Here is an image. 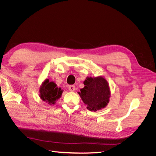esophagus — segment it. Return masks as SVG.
<instances>
[{
  "label": "esophagus",
  "instance_id": "esophagus-1",
  "mask_svg": "<svg viewBox=\"0 0 156 156\" xmlns=\"http://www.w3.org/2000/svg\"><path fill=\"white\" fill-rule=\"evenodd\" d=\"M68 88L69 90V91L71 92H73L75 90V87L74 85H69L68 87Z\"/></svg>",
  "mask_w": 156,
  "mask_h": 156
}]
</instances>
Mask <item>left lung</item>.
I'll return each mask as SVG.
<instances>
[{"instance_id":"left-lung-1","label":"left lung","mask_w":156,"mask_h":156,"mask_svg":"<svg viewBox=\"0 0 156 156\" xmlns=\"http://www.w3.org/2000/svg\"><path fill=\"white\" fill-rule=\"evenodd\" d=\"M84 87L78 94L90 111H97L105 107L111 96L109 87L103 77H87Z\"/></svg>"}]
</instances>
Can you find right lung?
Masks as SVG:
<instances>
[{
	"label": "right lung",
	"mask_w": 156,
	"mask_h": 156,
	"mask_svg": "<svg viewBox=\"0 0 156 156\" xmlns=\"http://www.w3.org/2000/svg\"><path fill=\"white\" fill-rule=\"evenodd\" d=\"M62 90L58 88L54 82H49V79H45L40 88V97L49 104L54 105L62 96Z\"/></svg>",
	"instance_id": "1"
}]
</instances>
